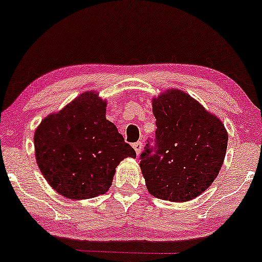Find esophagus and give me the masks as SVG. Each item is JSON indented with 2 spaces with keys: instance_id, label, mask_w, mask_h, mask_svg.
I'll return each instance as SVG.
<instances>
[{
  "instance_id": "esophagus-1",
  "label": "esophagus",
  "mask_w": 262,
  "mask_h": 262,
  "mask_svg": "<svg viewBox=\"0 0 262 262\" xmlns=\"http://www.w3.org/2000/svg\"><path fill=\"white\" fill-rule=\"evenodd\" d=\"M133 148L135 150V152H137V155H139L141 152V148H143V145H141L140 141H137V143L133 144Z\"/></svg>"
}]
</instances>
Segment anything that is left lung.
Listing matches in <instances>:
<instances>
[{"instance_id":"1","label":"left lung","mask_w":262,"mask_h":262,"mask_svg":"<svg viewBox=\"0 0 262 262\" xmlns=\"http://www.w3.org/2000/svg\"><path fill=\"white\" fill-rule=\"evenodd\" d=\"M154 146L146 144L140 169L149 193L171 202L193 200L212 185L223 165L228 133L221 119L180 90L152 98Z\"/></svg>"}]
</instances>
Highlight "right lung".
Returning a JSON list of instances; mask_svg holds the SVG:
<instances>
[{
    "instance_id": "obj_1",
    "label": "right lung",
    "mask_w": 262,
    "mask_h": 262,
    "mask_svg": "<svg viewBox=\"0 0 262 262\" xmlns=\"http://www.w3.org/2000/svg\"><path fill=\"white\" fill-rule=\"evenodd\" d=\"M106 104L96 92L81 93L35 130L37 164L61 196L87 200L106 193L119 162L137 156L106 119Z\"/></svg>"
}]
</instances>
